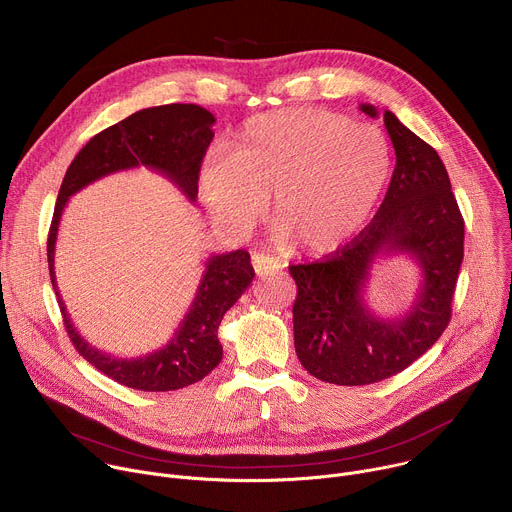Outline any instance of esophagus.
<instances>
[{
	"mask_svg": "<svg viewBox=\"0 0 512 512\" xmlns=\"http://www.w3.org/2000/svg\"><path fill=\"white\" fill-rule=\"evenodd\" d=\"M251 263H253V269H255V273H257L259 277H263V275H267V273H271V271L283 267L277 259H273V257H269V255H263V253H255V255L251 257Z\"/></svg>",
	"mask_w": 512,
	"mask_h": 512,
	"instance_id": "esophagus-1",
	"label": "esophagus"
}]
</instances>
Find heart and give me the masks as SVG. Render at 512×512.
I'll use <instances>...</instances> for the list:
<instances>
[{
    "mask_svg": "<svg viewBox=\"0 0 512 512\" xmlns=\"http://www.w3.org/2000/svg\"><path fill=\"white\" fill-rule=\"evenodd\" d=\"M391 166L379 127L298 107L249 119L231 158L204 162L200 186L214 214L231 225L257 221L271 200L279 243L300 255H328L369 223Z\"/></svg>",
    "mask_w": 512,
    "mask_h": 512,
    "instance_id": "b5f03b06",
    "label": "heart"
}]
</instances>
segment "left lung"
I'll return each mask as SVG.
<instances>
[{
    "label": "left lung",
    "instance_id": "obj_1",
    "mask_svg": "<svg viewBox=\"0 0 512 512\" xmlns=\"http://www.w3.org/2000/svg\"><path fill=\"white\" fill-rule=\"evenodd\" d=\"M377 117V107L360 105ZM397 164L373 221L322 261L291 265L294 342L304 369L334 385H371L405 371L442 336L452 318L464 259V218L437 152L391 111L383 115ZM403 252L422 269V287L401 319H377L363 304L370 267Z\"/></svg>",
    "mask_w": 512,
    "mask_h": 512
}]
</instances>
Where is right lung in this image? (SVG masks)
<instances>
[{
  "mask_svg": "<svg viewBox=\"0 0 512 512\" xmlns=\"http://www.w3.org/2000/svg\"><path fill=\"white\" fill-rule=\"evenodd\" d=\"M212 125L214 115L198 105L172 103L141 109L97 133L72 160L58 190L46 251L64 328L81 356L103 375L129 389L154 393L176 391L198 383L221 362L223 346L216 336L218 326L255 277L251 257L243 249L212 255L206 261L196 298L174 338L164 348L145 356L117 358L81 338L60 300L54 275V247L60 216L68 198L81 188L113 172L137 166L164 174L194 202L202 158L214 137Z\"/></svg>",
  "mask_w": 512,
  "mask_h": 512,
  "instance_id": "right-lung-1",
  "label": "right lung"
}]
</instances>
